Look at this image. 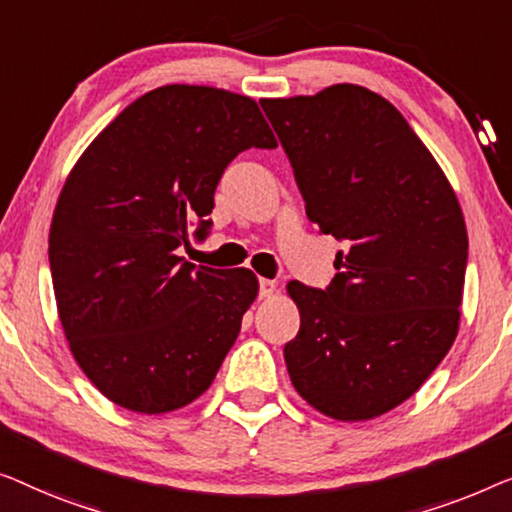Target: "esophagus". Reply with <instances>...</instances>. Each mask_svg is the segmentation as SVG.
Returning a JSON list of instances; mask_svg holds the SVG:
<instances>
[{"label":"esophagus","instance_id":"esophagus-1","mask_svg":"<svg viewBox=\"0 0 512 512\" xmlns=\"http://www.w3.org/2000/svg\"><path fill=\"white\" fill-rule=\"evenodd\" d=\"M276 290H278L276 280H269V278L259 280V297H262V299H269L271 294H276Z\"/></svg>","mask_w":512,"mask_h":512}]
</instances>
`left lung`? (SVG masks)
Listing matches in <instances>:
<instances>
[{
	"mask_svg": "<svg viewBox=\"0 0 512 512\" xmlns=\"http://www.w3.org/2000/svg\"><path fill=\"white\" fill-rule=\"evenodd\" d=\"M259 104L308 220L345 243L327 290L287 285L301 315L287 373L322 415L373 420L413 397L455 343L469 257L462 208L420 136L376 92L338 83Z\"/></svg>",
	"mask_w": 512,
	"mask_h": 512,
	"instance_id": "left-lung-1",
	"label": "left lung"
}]
</instances>
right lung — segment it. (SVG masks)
I'll return each instance as SVG.
<instances>
[{
  "label": "right lung",
  "mask_w": 512,
  "mask_h": 512,
  "mask_svg": "<svg viewBox=\"0 0 512 512\" xmlns=\"http://www.w3.org/2000/svg\"><path fill=\"white\" fill-rule=\"evenodd\" d=\"M250 97L162 85L85 148L48 236L60 322L90 383L118 406L160 415L211 387L257 297L250 269L176 255L206 236L222 171L248 148H276Z\"/></svg>",
  "instance_id": "1"
}]
</instances>
